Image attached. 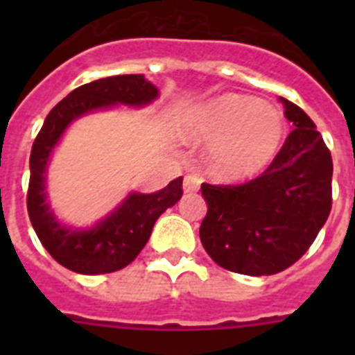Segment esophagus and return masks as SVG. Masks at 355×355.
I'll return each mask as SVG.
<instances>
[{
    "mask_svg": "<svg viewBox=\"0 0 355 355\" xmlns=\"http://www.w3.org/2000/svg\"><path fill=\"white\" fill-rule=\"evenodd\" d=\"M199 187H200V180H199V178H197V175H193V174L184 175V181H183L184 193L197 192V190H199Z\"/></svg>",
    "mask_w": 355,
    "mask_h": 355,
    "instance_id": "34e87169",
    "label": "esophagus"
}]
</instances>
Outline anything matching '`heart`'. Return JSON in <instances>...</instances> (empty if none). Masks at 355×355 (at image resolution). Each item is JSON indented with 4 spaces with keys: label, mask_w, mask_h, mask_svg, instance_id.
<instances>
[{
    "label": "heart",
    "mask_w": 355,
    "mask_h": 355,
    "mask_svg": "<svg viewBox=\"0 0 355 355\" xmlns=\"http://www.w3.org/2000/svg\"><path fill=\"white\" fill-rule=\"evenodd\" d=\"M181 139L208 144L206 159L222 180H247L268 167L286 135L275 106L245 94H220L199 103L183 117Z\"/></svg>",
    "instance_id": "1"
}]
</instances>
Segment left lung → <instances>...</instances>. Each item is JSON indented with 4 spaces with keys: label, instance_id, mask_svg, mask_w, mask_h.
I'll return each mask as SVG.
<instances>
[{
    "label": "left lung",
    "instance_id": "left-lung-1",
    "mask_svg": "<svg viewBox=\"0 0 355 355\" xmlns=\"http://www.w3.org/2000/svg\"><path fill=\"white\" fill-rule=\"evenodd\" d=\"M279 101L295 130L270 167L238 187H200L208 205L202 247L225 270L254 277L300 259L331 213V153L304 110Z\"/></svg>",
    "mask_w": 355,
    "mask_h": 355
}]
</instances>
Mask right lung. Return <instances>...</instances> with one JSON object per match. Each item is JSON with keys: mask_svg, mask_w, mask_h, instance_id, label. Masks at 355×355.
I'll return each mask as SVG.
<instances>
[{"mask_svg": "<svg viewBox=\"0 0 355 355\" xmlns=\"http://www.w3.org/2000/svg\"><path fill=\"white\" fill-rule=\"evenodd\" d=\"M158 97L159 90L144 74L103 78L67 94L44 121L30 155L28 215L44 249L69 270L99 275L130 265L146 247L158 216L181 199L183 178L158 192H130L96 224L69 225L56 216L48 199L46 180L56 146L72 122L85 115L115 106L144 108Z\"/></svg>", "mask_w": 355, "mask_h": 355, "instance_id": "obj_1", "label": "right lung"}]
</instances>
